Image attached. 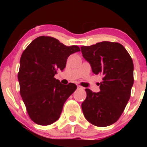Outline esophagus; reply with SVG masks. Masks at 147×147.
<instances>
[{
  "instance_id": "obj_1",
  "label": "esophagus",
  "mask_w": 147,
  "mask_h": 147,
  "mask_svg": "<svg viewBox=\"0 0 147 147\" xmlns=\"http://www.w3.org/2000/svg\"><path fill=\"white\" fill-rule=\"evenodd\" d=\"M77 89H78V90H82V89H84V88L81 86H77Z\"/></svg>"
}]
</instances>
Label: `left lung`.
<instances>
[{"label":"left lung","mask_w":147,"mask_h":147,"mask_svg":"<svg viewBox=\"0 0 147 147\" xmlns=\"http://www.w3.org/2000/svg\"><path fill=\"white\" fill-rule=\"evenodd\" d=\"M81 50L92 72L103 76L99 92L85 89L87 96L82 104L84 117L95 126H110L120 117L130 99L134 82L133 60L119 43L102 41Z\"/></svg>","instance_id":"obj_1"}]
</instances>
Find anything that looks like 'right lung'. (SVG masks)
<instances>
[{
    "mask_svg": "<svg viewBox=\"0 0 147 147\" xmlns=\"http://www.w3.org/2000/svg\"><path fill=\"white\" fill-rule=\"evenodd\" d=\"M80 49L66 46L53 37H37L22 54L18 79L20 93L30 119L37 124L50 125L60 117L64 103L77 86L61 84L55 78L63 70L68 57Z\"/></svg>",
    "mask_w": 147,
    "mask_h": 147,
    "instance_id": "1",
    "label": "right lung"
}]
</instances>
